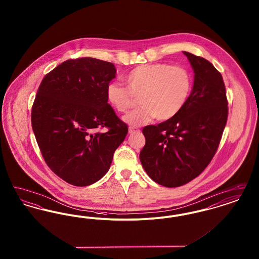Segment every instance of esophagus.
<instances>
[{"label":"esophagus","mask_w":259,"mask_h":259,"mask_svg":"<svg viewBox=\"0 0 259 259\" xmlns=\"http://www.w3.org/2000/svg\"><path fill=\"white\" fill-rule=\"evenodd\" d=\"M139 132H140L139 128L133 127V126L129 127V134H135V133H139Z\"/></svg>","instance_id":"esophagus-1"}]
</instances>
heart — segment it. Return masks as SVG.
<instances>
[{
    "label": "heart",
    "instance_id": "b5f03b06",
    "mask_svg": "<svg viewBox=\"0 0 259 259\" xmlns=\"http://www.w3.org/2000/svg\"><path fill=\"white\" fill-rule=\"evenodd\" d=\"M127 87L117 82L107 87V100L115 111L128 112L137 103L139 109L125 116L130 125L148 123L153 117L159 121L175 117L189 98L192 76L182 66L153 63L138 66L125 75Z\"/></svg>",
    "mask_w": 259,
    "mask_h": 259
}]
</instances>
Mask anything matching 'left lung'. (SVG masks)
<instances>
[{
  "mask_svg": "<svg viewBox=\"0 0 259 259\" xmlns=\"http://www.w3.org/2000/svg\"><path fill=\"white\" fill-rule=\"evenodd\" d=\"M194 70V84L175 117L143 129L140 160L149 178L166 187L186 185L213 158L228 117L222 75L207 59L184 51Z\"/></svg>",
  "mask_w": 259,
  "mask_h": 259,
  "instance_id": "8db88e82",
  "label": "left lung"
}]
</instances>
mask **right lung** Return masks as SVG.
I'll return each mask as SVG.
<instances>
[{
	"label": "right lung",
	"instance_id": "right-lung-1",
	"mask_svg": "<svg viewBox=\"0 0 259 259\" xmlns=\"http://www.w3.org/2000/svg\"><path fill=\"white\" fill-rule=\"evenodd\" d=\"M115 73L110 62L70 59L46 74L37 88L31 112L37 146L50 170L70 185L102 179L128 133L107 100ZM104 127L107 131L101 133Z\"/></svg>",
	"mask_w": 259,
	"mask_h": 259
}]
</instances>
